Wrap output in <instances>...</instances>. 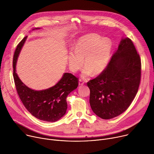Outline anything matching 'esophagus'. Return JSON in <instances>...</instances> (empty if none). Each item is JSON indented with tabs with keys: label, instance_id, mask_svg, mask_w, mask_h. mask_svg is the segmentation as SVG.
Instances as JSON below:
<instances>
[{
	"label": "esophagus",
	"instance_id": "1",
	"mask_svg": "<svg viewBox=\"0 0 154 154\" xmlns=\"http://www.w3.org/2000/svg\"><path fill=\"white\" fill-rule=\"evenodd\" d=\"M84 83H85V82H84L82 79H80V80H79V85H83L84 84Z\"/></svg>",
	"mask_w": 154,
	"mask_h": 154
}]
</instances>
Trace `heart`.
Masks as SVG:
<instances>
[{
    "mask_svg": "<svg viewBox=\"0 0 154 154\" xmlns=\"http://www.w3.org/2000/svg\"><path fill=\"white\" fill-rule=\"evenodd\" d=\"M112 49V42L108 38L97 35L84 36L77 40L73 49L68 55L70 69L75 72L83 65V77L101 73L106 67Z\"/></svg>",
    "mask_w": 154,
    "mask_h": 154,
    "instance_id": "1",
    "label": "heart"
}]
</instances>
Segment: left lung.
Segmentation results:
<instances>
[{"label":"left lung","mask_w":154,"mask_h":154,"mask_svg":"<svg viewBox=\"0 0 154 154\" xmlns=\"http://www.w3.org/2000/svg\"><path fill=\"white\" fill-rule=\"evenodd\" d=\"M141 69L140 57L133 42L122 38L104 71L87 83L93 112L103 119L125 112L138 92Z\"/></svg>","instance_id":"left-lung-1"}]
</instances>
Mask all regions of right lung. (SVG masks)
<instances>
[{
	"mask_svg": "<svg viewBox=\"0 0 154 154\" xmlns=\"http://www.w3.org/2000/svg\"><path fill=\"white\" fill-rule=\"evenodd\" d=\"M27 37L18 44L13 57V78L17 93L26 109L33 116L44 121L55 122L66 112V97L77 88L78 78L71 73H64L56 85L48 89L36 91L27 86L16 72L17 60Z\"/></svg>",
	"mask_w": 154,
	"mask_h": 154,
	"instance_id": "right-lung-1",
	"label": "right lung"
}]
</instances>
